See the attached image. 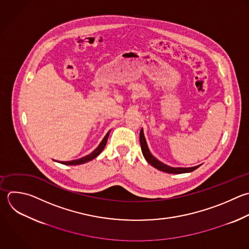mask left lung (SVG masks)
<instances>
[{
  "mask_svg": "<svg viewBox=\"0 0 249 249\" xmlns=\"http://www.w3.org/2000/svg\"><path fill=\"white\" fill-rule=\"evenodd\" d=\"M140 145H141V150L143 153V156L145 158V160L154 167H156L157 169L163 171V172H167V173H173V174H180V173H186V172H192L194 170H196L198 166L200 165H196V166H193V167H171L168 166L164 163H162L161 161H160L158 159H156L150 152L145 136H144V132L143 129L140 130Z\"/></svg>",
  "mask_w": 249,
  "mask_h": 249,
  "instance_id": "1",
  "label": "left lung"
}]
</instances>
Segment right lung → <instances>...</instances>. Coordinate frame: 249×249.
Listing matches in <instances>:
<instances>
[{"mask_svg": "<svg viewBox=\"0 0 249 249\" xmlns=\"http://www.w3.org/2000/svg\"><path fill=\"white\" fill-rule=\"evenodd\" d=\"M109 133H110V131L107 132V134L105 135V137L103 138V140L100 142L99 146H98L93 152H91L89 155H88V156H86V157H83V158H81V159H79V160H69V161H60V163L66 164V165H77V164H82V163L88 162V161H89V160L95 159V158L103 151V149L105 148L106 143H107V140H108V137H109Z\"/></svg>", "mask_w": 249, "mask_h": 249, "instance_id": "add662e5", "label": "right lung"}]
</instances>
